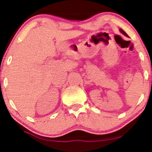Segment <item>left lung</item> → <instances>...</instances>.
Segmentation results:
<instances>
[{"mask_svg":"<svg viewBox=\"0 0 152 152\" xmlns=\"http://www.w3.org/2000/svg\"><path fill=\"white\" fill-rule=\"evenodd\" d=\"M119 31H120V32H121L122 34H123V35H124V36H126V37H129V36H128V35L126 34V33L124 31H123V30H122L121 28H120V29H119Z\"/></svg>","mask_w":152,"mask_h":152,"instance_id":"8db88e82","label":"left lung"}]
</instances>
